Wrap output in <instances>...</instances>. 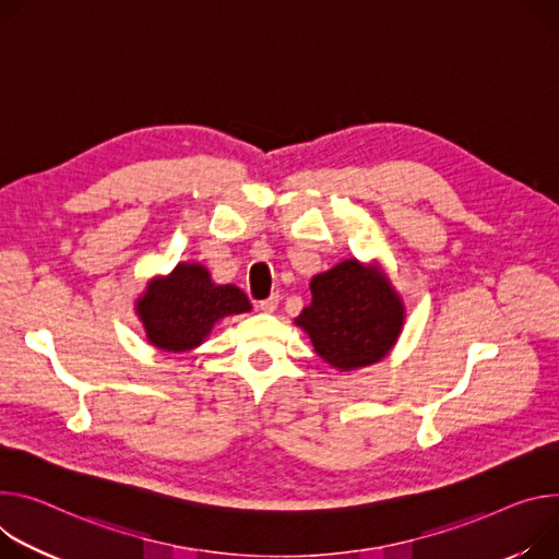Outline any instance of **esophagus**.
Returning <instances> with one entry per match:
<instances>
[{
	"label": "esophagus",
	"instance_id": "1",
	"mask_svg": "<svg viewBox=\"0 0 559 559\" xmlns=\"http://www.w3.org/2000/svg\"><path fill=\"white\" fill-rule=\"evenodd\" d=\"M276 308H278V294H272L270 298H265V300L259 302V310H261V312H267V314L276 312Z\"/></svg>",
	"mask_w": 559,
	"mask_h": 559
}]
</instances>
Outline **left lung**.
<instances>
[{"label": "left lung", "instance_id": "obj_1", "mask_svg": "<svg viewBox=\"0 0 559 559\" xmlns=\"http://www.w3.org/2000/svg\"><path fill=\"white\" fill-rule=\"evenodd\" d=\"M312 302L294 323L338 372L385 359L405 323V306L381 265L347 259L310 281Z\"/></svg>", "mask_w": 559, "mask_h": 559}]
</instances>
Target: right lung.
Returning a JSON list of instances; mask_svg holds the SVG:
<instances>
[{
  "label": "right lung",
  "instance_id": "obj_1",
  "mask_svg": "<svg viewBox=\"0 0 559 559\" xmlns=\"http://www.w3.org/2000/svg\"><path fill=\"white\" fill-rule=\"evenodd\" d=\"M249 310L240 287L214 283L210 270L193 261L151 278L135 300L146 341L163 352H189L207 341L218 321Z\"/></svg>",
  "mask_w": 559,
  "mask_h": 559
}]
</instances>
